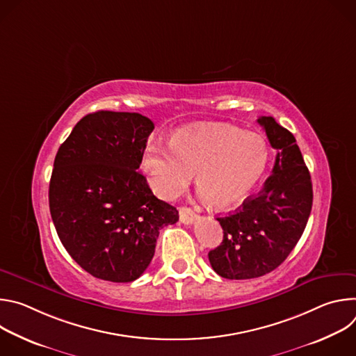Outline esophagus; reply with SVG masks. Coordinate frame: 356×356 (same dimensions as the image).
Instances as JSON below:
<instances>
[{"label": "esophagus", "instance_id": "obj_1", "mask_svg": "<svg viewBox=\"0 0 356 356\" xmlns=\"http://www.w3.org/2000/svg\"><path fill=\"white\" fill-rule=\"evenodd\" d=\"M179 216H180V221L183 224H193L194 220L197 218V214L188 207H180L179 209Z\"/></svg>", "mask_w": 356, "mask_h": 356}]
</instances>
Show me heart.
<instances>
[{
  "mask_svg": "<svg viewBox=\"0 0 356 356\" xmlns=\"http://www.w3.org/2000/svg\"><path fill=\"white\" fill-rule=\"evenodd\" d=\"M268 161L269 149L261 135L210 124L175 132L170 145H149L140 166L161 198H176L197 175L202 197L218 209H231L257 187Z\"/></svg>",
  "mask_w": 356,
  "mask_h": 356,
  "instance_id": "1",
  "label": "heart"
}]
</instances>
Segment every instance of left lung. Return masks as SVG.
I'll return each mask as SVG.
<instances>
[{"label": "left lung", "instance_id": "1", "mask_svg": "<svg viewBox=\"0 0 356 356\" xmlns=\"http://www.w3.org/2000/svg\"><path fill=\"white\" fill-rule=\"evenodd\" d=\"M258 122L277 155L264 188L235 213L217 218L224 238L209 259L225 279H255L275 270L301 238L312 213V176L296 138L273 117H259Z\"/></svg>", "mask_w": 356, "mask_h": 356}]
</instances>
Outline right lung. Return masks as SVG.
Segmentation results:
<instances>
[{
    "mask_svg": "<svg viewBox=\"0 0 356 356\" xmlns=\"http://www.w3.org/2000/svg\"><path fill=\"white\" fill-rule=\"evenodd\" d=\"M154 128L138 113L97 111L76 124L56 154L50 216L69 255L97 279L136 280L159 231L179 220L138 172Z\"/></svg>",
    "mask_w": 356,
    "mask_h": 356,
    "instance_id": "add662e5",
    "label": "right lung"
}]
</instances>
